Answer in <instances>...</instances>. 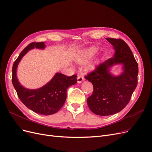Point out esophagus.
<instances>
[{
  "instance_id": "34e87169",
  "label": "esophagus",
  "mask_w": 152,
  "mask_h": 152,
  "mask_svg": "<svg viewBox=\"0 0 152 152\" xmlns=\"http://www.w3.org/2000/svg\"><path fill=\"white\" fill-rule=\"evenodd\" d=\"M77 83H81L84 80V77L83 76L79 75L77 77Z\"/></svg>"
}]
</instances>
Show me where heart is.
<instances>
[{"label": "heart", "instance_id": "b5f03b06", "mask_svg": "<svg viewBox=\"0 0 152 152\" xmlns=\"http://www.w3.org/2000/svg\"><path fill=\"white\" fill-rule=\"evenodd\" d=\"M97 51V49L96 47H91L84 49L80 51L75 56V60L77 63L80 64H84L89 61L91 58H92ZM94 64L92 63L89 66V68H92Z\"/></svg>", "mask_w": 152, "mask_h": 152}]
</instances>
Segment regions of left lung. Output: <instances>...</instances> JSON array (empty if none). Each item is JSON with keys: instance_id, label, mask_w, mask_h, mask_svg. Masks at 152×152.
Returning <instances> with one entry per match:
<instances>
[{"instance_id": "obj_1", "label": "left lung", "mask_w": 152, "mask_h": 152, "mask_svg": "<svg viewBox=\"0 0 152 152\" xmlns=\"http://www.w3.org/2000/svg\"><path fill=\"white\" fill-rule=\"evenodd\" d=\"M105 39L114 47V56L86 76L93 85L92 94L87 99L88 107L94 114L101 116L116 114L126 106L137 86L138 73V64L128 45L121 39ZM119 64L123 71L114 76L110 69Z\"/></svg>"}]
</instances>
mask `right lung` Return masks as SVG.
Returning <instances> with one entry per match:
<instances>
[{
	"mask_svg": "<svg viewBox=\"0 0 152 152\" xmlns=\"http://www.w3.org/2000/svg\"><path fill=\"white\" fill-rule=\"evenodd\" d=\"M43 42L30 43L19 55L12 67V84L20 101L26 107L42 115L55 114L64 105L66 99L67 89L77 83L76 75L65 76L56 72L51 80L43 86L37 89L24 88L17 77V69L19 62L27 53L35 48L43 50Z\"/></svg>",
	"mask_w": 152,
	"mask_h": 152,
	"instance_id": "obj_1",
	"label": "right lung"
}]
</instances>
